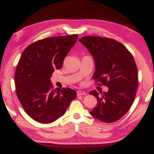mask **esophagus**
<instances>
[{"mask_svg":"<svg viewBox=\"0 0 154 154\" xmlns=\"http://www.w3.org/2000/svg\"><path fill=\"white\" fill-rule=\"evenodd\" d=\"M77 96H82V95H85V94H85V92H83V91H82V90L77 91Z\"/></svg>","mask_w":154,"mask_h":154,"instance_id":"esophagus-1","label":"esophagus"}]
</instances>
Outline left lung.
Masks as SVG:
<instances>
[{
    "instance_id": "obj_1",
    "label": "left lung",
    "mask_w": 154,
    "mask_h": 154,
    "mask_svg": "<svg viewBox=\"0 0 154 154\" xmlns=\"http://www.w3.org/2000/svg\"><path fill=\"white\" fill-rule=\"evenodd\" d=\"M79 41L94 60L92 77L98 84L109 88L101 96L96 90L90 92L98 100L90 113L106 123L118 121L131 107L136 96L138 71L133 56L124 45L111 38L88 36Z\"/></svg>"
}]
</instances>
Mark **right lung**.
Segmentation results:
<instances>
[{
    "instance_id": "add662e5",
    "label": "right lung",
    "mask_w": 154,
    "mask_h": 154,
    "mask_svg": "<svg viewBox=\"0 0 154 154\" xmlns=\"http://www.w3.org/2000/svg\"><path fill=\"white\" fill-rule=\"evenodd\" d=\"M77 35L53 36L30 44L20 57L15 72L17 96L26 113L34 120L51 123L65 113L77 92L71 88L53 89L50 78L60 69Z\"/></svg>"
}]
</instances>
